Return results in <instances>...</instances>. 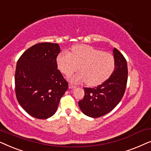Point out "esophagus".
Here are the masks:
<instances>
[{
  "mask_svg": "<svg viewBox=\"0 0 151 151\" xmlns=\"http://www.w3.org/2000/svg\"><path fill=\"white\" fill-rule=\"evenodd\" d=\"M76 87V86H75V85H73V84H69V88H75Z\"/></svg>",
  "mask_w": 151,
  "mask_h": 151,
  "instance_id": "34e87169",
  "label": "esophagus"
}]
</instances>
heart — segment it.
<instances>
[{
	"label": "heart",
	"instance_id": "1",
	"mask_svg": "<svg viewBox=\"0 0 151 151\" xmlns=\"http://www.w3.org/2000/svg\"><path fill=\"white\" fill-rule=\"evenodd\" d=\"M56 63L60 71L67 76L79 68L80 71L69 77V80L73 83L86 80L88 86L103 83L115 68V60L112 55L84 44L73 46L70 53H60L56 58Z\"/></svg>",
	"mask_w": 151,
	"mask_h": 151
}]
</instances>
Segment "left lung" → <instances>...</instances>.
<instances>
[{
	"mask_svg": "<svg viewBox=\"0 0 151 151\" xmlns=\"http://www.w3.org/2000/svg\"><path fill=\"white\" fill-rule=\"evenodd\" d=\"M113 53L115 69L110 77L95 88H84V98L78 102L82 112L93 118L112 111L124 94L128 79L127 60L116 48L113 49Z\"/></svg>",
	"mask_w": 151,
	"mask_h": 151,
	"instance_id": "1",
	"label": "left lung"
}]
</instances>
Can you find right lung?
I'll list each match as a JSON object with an SVG mask.
<instances>
[{"mask_svg": "<svg viewBox=\"0 0 151 151\" xmlns=\"http://www.w3.org/2000/svg\"><path fill=\"white\" fill-rule=\"evenodd\" d=\"M60 52L57 43H38L24 51L16 64V98L24 110L36 118L54 115L68 89L67 82L57 69Z\"/></svg>", "mask_w": 151, "mask_h": 151, "instance_id": "obj_1", "label": "right lung"}]
</instances>
